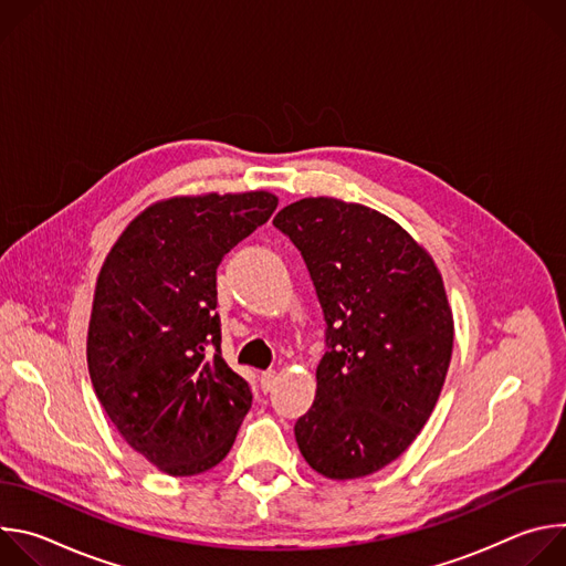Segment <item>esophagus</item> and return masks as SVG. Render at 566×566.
<instances>
[{
  "label": "esophagus",
  "instance_id": "34e87169",
  "mask_svg": "<svg viewBox=\"0 0 566 566\" xmlns=\"http://www.w3.org/2000/svg\"><path fill=\"white\" fill-rule=\"evenodd\" d=\"M275 380H277V371H275V369H266V371H262V376H260V385H262V389H264L266 394L273 389Z\"/></svg>",
  "mask_w": 566,
  "mask_h": 566
}]
</instances>
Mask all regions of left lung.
Listing matches in <instances>:
<instances>
[{
	"label": "left lung",
	"instance_id": "8db88e82",
	"mask_svg": "<svg viewBox=\"0 0 566 566\" xmlns=\"http://www.w3.org/2000/svg\"><path fill=\"white\" fill-rule=\"evenodd\" d=\"M273 226L302 253L327 322L297 448L322 476H367L410 448L443 389L454 340L443 277L406 228L360 203L300 199Z\"/></svg>",
	"mask_w": 566,
	"mask_h": 566
}]
</instances>
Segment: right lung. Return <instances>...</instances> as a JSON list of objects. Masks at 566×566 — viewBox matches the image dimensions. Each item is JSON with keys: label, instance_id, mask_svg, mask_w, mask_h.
I'll return each mask as SVG.
<instances>
[{"label": "right lung", "instance_id": "obj_1", "mask_svg": "<svg viewBox=\"0 0 566 566\" xmlns=\"http://www.w3.org/2000/svg\"><path fill=\"white\" fill-rule=\"evenodd\" d=\"M275 208L264 190L156 201L105 258L90 376L120 437L160 472L214 468L251 410L249 382L221 358L217 266Z\"/></svg>", "mask_w": 566, "mask_h": 566}]
</instances>
